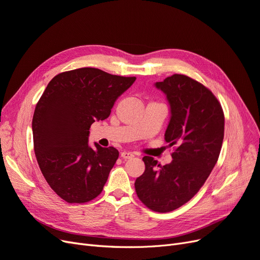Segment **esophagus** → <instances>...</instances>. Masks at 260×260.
I'll return each mask as SVG.
<instances>
[{"instance_id":"esophagus-1","label":"esophagus","mask_w":260,"mask_h":260,"mask_svg":"<svg viewBox=\"0 0 260 260\" xmlns=\"http://www.w3.org/2000/svg\"><path fill=\"white\" fill-rule=\"evenodd\" d=\"M121 157H122L123 159H128V158L134 157V154H133V153H131V152L124 151V152H122V153H121Z\"/></svg>"}]
</instances>
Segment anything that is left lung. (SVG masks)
<instances>
[{
	"label": "left lung",
	"mask_w": 260,
	"mask_h": 260,
	"mask_svg": "<svg viewBox=\"0 0 260 260\" xmlns=\"http://www.w3.org/2000/svg\"><path fill=\"white\" fill-rule=\"evenodd\" d=\"M155 85L170 104L165 140L175 151L165 166L143 157L146 170L135 189L147 208L166 213L186 204L205 184L222 149L225 117L215 95L188 76L175 74Z\"/></svg>",
	"instance_id": "left-lung-1"
}]
</instances>
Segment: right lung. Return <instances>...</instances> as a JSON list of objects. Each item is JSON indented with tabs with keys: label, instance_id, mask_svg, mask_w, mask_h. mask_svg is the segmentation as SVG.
<instances>
[{
	"label": "right lung",
	"instance_id": "right-lung-1",
	"mask_svg": "<svg viewBox=\"0 0 260 260\" xmlns=\"http://www.w3.org/2000/svg\"><path fill=\"white\" fill-rule=\"evenodd\" d=\"M135 80L82 67L53 77L37 102L32 121L36 159L47 183L66 203L85 204L102 193L119 151L98 143L91 148L89 129L109 117Z\"/></svg>",
	"mask_w": 260,
	"mask_h": 260
}]
</instances>
